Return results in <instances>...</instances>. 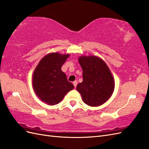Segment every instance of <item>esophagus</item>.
Segmentation results:
<instances>
[{
	"label": "esophagus",
	"instance_id": "34e87169",
	"mask_svg": "<svg viewBox=\"0 0 149 149\" xmlns=\"http://www.w3.org/2000/svg\"><path fill=\"white\" fill-rule=\"evenodd\" d=\"M73 85H74L75 87H76V86H77V80H75L74 82H73Z\"/></svg>",
	"mask_w": 149,
	"mask_h": 149
}]
</instances>
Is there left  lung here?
I'll return each mask as SVG.
<instances>
[{
	"mask_svg": "<svg viewBox=\"0 0 149 149\" xmlns=\"http://www.w3.org/2000/svg\"><path fill=\"white\" fill-rule=\"evenodd\" d=\"M78 61L83 70V81L77 86L84 102L91 107L105 103L112 96L115 80L106 63L95 56H81Z\"/></svg>",
	"mask_w": 149,
	"mask_h": 149,
	"instance_id": "obj_1",
	"label": "left lung"
}]
</instances>
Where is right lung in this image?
Wrapping results in <instances>:
<instances>
[{
    "label": "right lung",
    "mask_w": 149,
    "mask_h": 149,
    "mask_svg": "<svg viewBox=\"0 0 149 149\" xmlns=\"http://www.w3.org/2000/svg\"><path fill=\"white\" fill-rule=\"evenodd\" d=\"M69 56V54L49 53L41 58L36 66L33 72L32 87L36 95L43 102L49 105H56L74 88L61 70Z\"/></svg>",
    "instance_id": "obj_1"
}]
</instances>
